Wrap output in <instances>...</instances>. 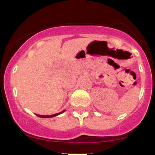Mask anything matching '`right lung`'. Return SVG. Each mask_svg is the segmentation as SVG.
Returning <instances> with one entry per match:
<instances>
[{
  "label": "right lung",
  "mask_w": 155,
  "mask_h": 155,
  "mask_svg": "<svg viewBox=\"0 0 155 155\" xmlns=\"http://www.w3.org/2000/svg\"><path fill=\"white\" fill-rule=\"evenodd\" d=\"M65 111V110H64V111L60 112V113L54 114H53V115H47V116H44V115H39V114H36V115H37V116H38V117H42V118H51V117H55V116H58V115L60 114L63 113V112Z\"/></svg>",
  "instance_id": "right-lung-1"
}]
</instances>
